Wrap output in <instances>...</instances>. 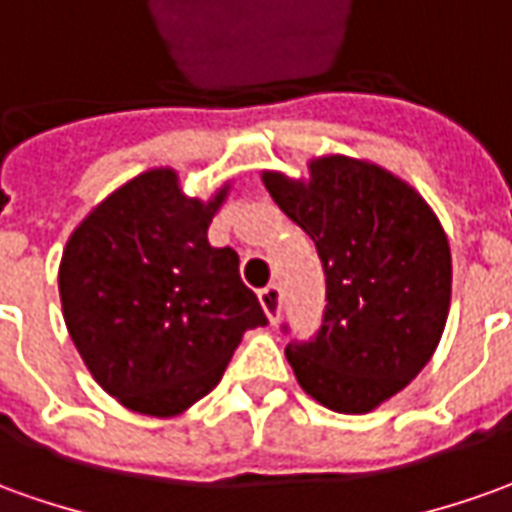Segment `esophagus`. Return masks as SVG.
Wrapping results in <instances>:
<instances>
[{"mask_svg": "<svg viewBox=\"0 0 512 512\" xmlns=\"http://www.w3.org/2000/svg\"><path fill=\"white\" fill-rule=\"evenodd\" d=\"M260 305H263V311L269 316V322L274 325L277 319H280V311H283V288L277 283L266 285L263 291H260Z\"/></svg>", "mask_w": 512, "mask_h": 512, "instance_id": "obj_1", "label": "esophagus"}]
</instances>
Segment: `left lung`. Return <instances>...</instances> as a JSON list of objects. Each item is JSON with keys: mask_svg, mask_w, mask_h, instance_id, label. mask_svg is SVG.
Here are the masks:
<instances>
[{"mask_svg": "<svg viewBox=\"0 0 512 512\" xmlns=\"http://www.w3.org/2000/svg\"><path fill=\"white\" fill-rule=\"evenodd\" d=\"M308 179L263 173L325 269L314 339L285 347L300 387L333 412L364 415L398 395L434 356L451 305V249L437 215L389 170L319 156Z\"/></svg>", "mask_w": 512, "mask_h": 512, "instance_id": "obj_1", "label": "left lung"}]
</instances>
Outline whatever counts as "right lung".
<instances>
[{
  "label": "right lung",
  "mask_w": 512,
  "mask_h": 512,
  "mask_svg": "<svg viewBox=\"0 0 512 512\" xmlns=\"http://www.w3.org/2000/svg\"><path fill=\"white\" fill-rule=\"evenodd\" d=\"M227 193L187 198L176 170H145L66 241V330L97 384L139 415L190 409L221 381L243 333L269 325L238 252L207 241Z\"/></svg>",
  "instance_id": "add662e5"
}]
</instances>
